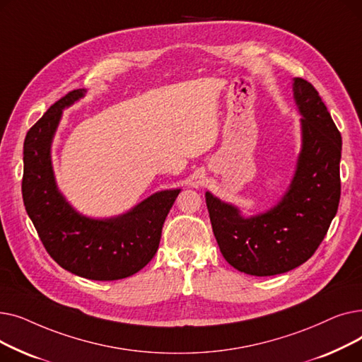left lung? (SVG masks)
<instances>
[{"label":"left lung","mask_w":362,"mask_h":362,"mask_svg":"<svg viewBox=\"0 0 362 362\" xmlns=\"http://www.w3.org/2000/svg\"><path fill=\"white\" fill-rule=\"evenodd\" d=\"M302 146L293 179L265 213L243 217L238 206L205 194L213 232L226 261L251 276H274L313 257L334 218L340 199L341 136L317 89L293 79Z\"/></svg>","instance_id":"1"}]
</instances>
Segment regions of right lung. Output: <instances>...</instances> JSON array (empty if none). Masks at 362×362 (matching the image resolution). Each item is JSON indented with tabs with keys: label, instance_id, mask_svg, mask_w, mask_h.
<instances>
[{
	"label": "right lung",
	"instance_id": "1",
	"mask_svg": "<svg viewBox=\"0 0 362 362\" xmlns=\"http://www.w3.org/2000/svg\"><path fill=\"white\" fill-rule=\"evenodd\" d=\"M85 93L86 89L69 92L29 129L23 146V202L47 252L60 267L90 280H119L142 270L156 255L180 189L157 192L111 218L76 211L57 187L51 144L63 110Z\"/></svg>",
	"mask_w": 362,
	"mask_h": 362
}]
</instances>
